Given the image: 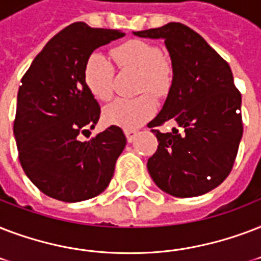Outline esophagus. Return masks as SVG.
<instances>
[{
  "label": "esophagus",
  "instance_id": "1",
  "mask_svg": "<svg viewBox=\"0 0 261 261\" xmlns=\"http://www.w3.org/2000/svg\"><path fill=\"white\" fill-rule=\"evenodd\" d=\"M136 135H137L136 129H126V130H125V136H126V140H128L129 143H132V141L135 140Z\"/></svg>",
  "mask_w": 261,
  "mask_h": 261
}]
</instances>
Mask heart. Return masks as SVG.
I'll use <instances>...</instances> for the list:
<instances>
[{
    "mask_svg": "<svg viewBox=\"0 0 261 261\" xmlns=\"http://www.w3.org/2000/svg\"><path fill=\"white\" fill-rule=\"evenodd\" d=\"M117 64L122 69L139 70L137 91H149L165 95L173 82L170 62L163 57L156 44L132 39L113 50ZM83 77L87 88L99 100H109L114 88V66L102 53H92L87 58ZM156 112L152 95L143 94L132 99H116L103 110V118L110 125L124 129H136L147 122Z\"/></svg>",
    "mask_w": 261,
    "mask_h": 261,
    "instance_id": "obj_1",
    "label": "heart"
}]
</instances>
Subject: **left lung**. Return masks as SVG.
<instances>
[{"label": "left lung", "mask_w": 261, "mask_h": 261, "mask_svg": "<svg viewBox=\"0 0 261 261\" xmlns=\"http://www.w3.org/2000/svg\"><path fill=\"white\" fill-rule=\"evenodd\" d=\"M133 34L165 40L173 66L166 102L148 124L158 139V149L147 162L151 178L175 197L213 191L233 169L244 130L241 94L229 64L181 23ZM170 119L179 125L170 134L153 129Z\"/></svg>", "instance_id": "1"}]
</instances>
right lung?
Instances as JSON below:
<instances>
[{
    "mask_svg": "<svg viewBox=\"0 0 261 261\" xmlns=\"http://www.w3.org/2000/svg\"><path fill=\"white\" fill-rule=\"evenodd\" d=\"M120 30L73 23L48 40L21 79L13 124L20 165L44 195L76 203L102 193L126 144L120 126L80 140L100 108L83 70L95 48L122 38Z\"/></svg>",
    "mask_w": 261,
    "mask_h": 261,
    "instance_id": "obj_1",
    "label": "right lung"
}]
</instances>
